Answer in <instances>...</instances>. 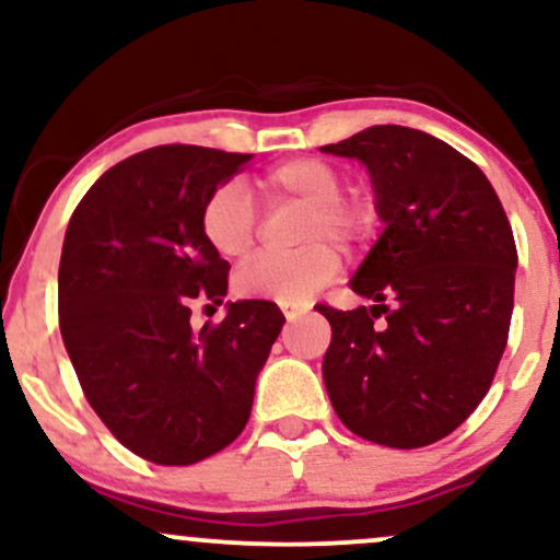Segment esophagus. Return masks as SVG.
Returning <instances> with one entry per match:
<instances>
[{
	"instance_id": "esophagus-1",
	"label": "esophagus",
	"mask_w": 560,
	"mask_h": 560,
	"mask_svg": "<svg viewBox=\"0 0 560 560\" xmlns=\"http://www.w3.org/2000/svg\"><path fill=\"white\" fill-rule=\"evenodd\" d=\"M279 305L287 320H298L300 316H305L307 313V305H300V302H279Z\"/></svg>"
}]
</instances>
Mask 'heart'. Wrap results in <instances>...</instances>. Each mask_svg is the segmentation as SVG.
<instances>
[{"mask_svg":"<svg viewBox=\"0 0 560 560\" xmlns=\"http://www.w3.org/2000/svg\"><path fill=\"white\" fill-rule=\"evenodd\" d=\"M273 202L305 205L300 242L307 247L289 255H260L236 273L242 298L307 302L339 271V255L329 242H363L374 229V210L363 199L342 197V173L318 158H294L262 178ZM205 242L221 258L242 260L258 234V208L242 182H226L205 199L199 213Z\"/></svg>","mask_w":560,"mask_h":560,"instance_id":"heart-1","label":"heart"}]
</instances>
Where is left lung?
I'll return each mask as SVG.
<instances>
[{
	"mask_svg": "<svg viewBox=\"0 0 560 560\" xmlns=\"http://www.w3.org/2000/svg\"><path fill=\"white\" fill-rule=\"evenodd\" d=\"M320 152L365 165L382 236L331 324L324 384L350 432L423 447L458 429L490 389L513 313L516 244L492 184L432 133L371 126Z\"/></svg>",
	"mask_w": 560,
	"mask_h": 560,
	"instance_id": "left-lung-1",
	"label": "left lung"
}]
</instances>
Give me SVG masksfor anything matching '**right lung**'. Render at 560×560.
I'll return each instance as SVG.
<instances>
[{"label":"right lung","mask_w":560,"mask_h":560,"mask_svg":"<svg viewBox=\"0 0 560 560\" xmlns=\"http://www.w3.org/2000/svg\"><path fill=\"white\" fill-rule=\"evenodd\" d=\"M247 163L210 147H152L102 173L70 215L62 342L96 416L152 464H197L242 434L284 326L266 300L226 302L218 326L189 324L191 302L223 305L229 289L199 213Z\"/></svg>","instance_id":"obj_1"}]
</instances>
